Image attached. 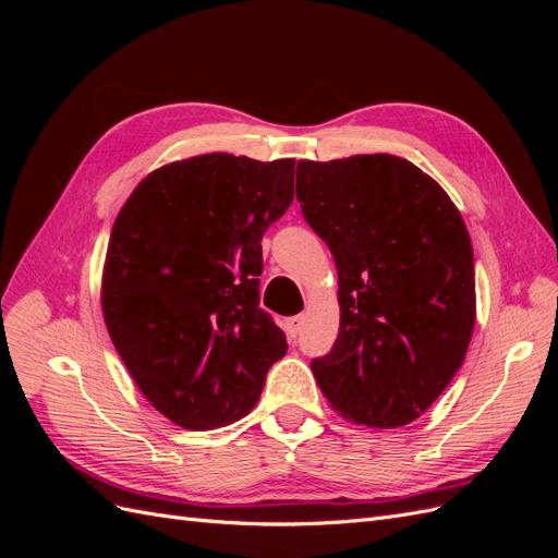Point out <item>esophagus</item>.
I'll return each instance as SVG.
<instances>
[{"mask_svg":"<svg viewBox=\"0 0 558 558\" xmlns=\"http://www.w3.org/2000/svg\"><path fill=\"white\" fill-rule=\"evenodd\" d=\"M300 328H302V316H291L283 320V330L291 337V340H295V337L300 335Z\"/></svg>","mask_w":558,"mask_h":558,"instance_id":"obj_1","label":"esophagus"}]
</instances>
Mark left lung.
<instances>
[{
  "label": "left lung",
  "instance_id": "left-lung-1",
  "mask_svg": "<svg viewBox=\"0 0 558 558\" xmlns=\"http://www.w3.org/2000/svg\"><path fill=\"white\" fill-rule=\"evenodd\" d=\"M295 193L340 277V335L312 361L320 393L353 424H410L459 373L475 328L463 218L440 183L388 154L300 160Z\"/></svg>",
  "mask_w": 558,
  "mask_h": 558
}]
</instances>
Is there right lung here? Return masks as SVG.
<instances>
[{
	"label": "right lung",
	"mask_w": 558,
	"mask_h": 558,
	"mask_svg": "<svg viewBox=\"0 0 558 558\" xmlns=\"http://www.w3.org/2000/svg\"><path fill=\"white\" fill-rule=\"evenodd\" d=\"M295 160L207 154L150 172L118 214L102 310L140 391L177 426L246 416L286 335L260 305L265 230L293 202Z\"/></svg>",
	"instance_id": "obj_1"
}]
</instances>
